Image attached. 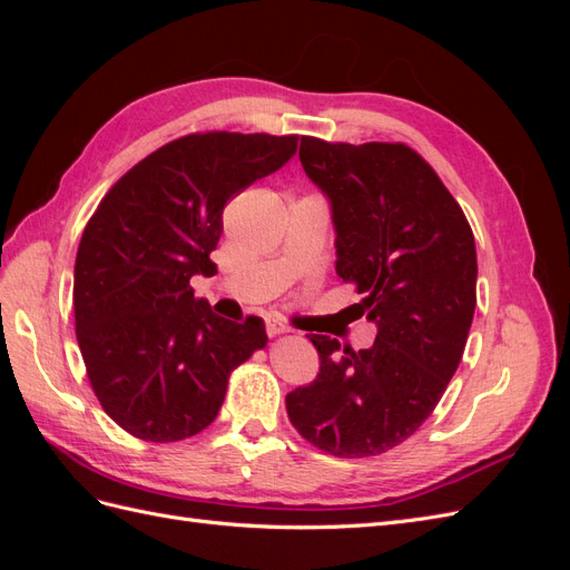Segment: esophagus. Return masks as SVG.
<instances>
[{
	"label": "esophagus",
	"mask_w": 570,
	"mask_h": 570,
	"mask_svg": "<svg viewBox=\"0 0 570 570\" xmlns=\"http://www.w3.org/2000/svg\"><path fill=\"white\" fill-rule=\"evenodd\" d=\"M287 331H289V325H285V323L278 321V318H268V321H266V333H268L271 337L283 335V333H287Z\"/></svg>",
	"instance_id": "1"
}]
</instances>
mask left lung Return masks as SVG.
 <instances>
[{
    "label": "left lung",
    "instance_id": "8db88e82",
    "mask_svg": "<svg viewBox=\"0 0 570 570\" xmlns=\"http://www.w3.org/2000/svg\"><path fill=\"white\" fill-rule=\"evenodd\" d=\"M299 161L331 202L335 271L364 295L377 335L358 352L308 335L321 368L285 396L287 416L327 454L375 456L416 433L459 368L475 312L473 230L406 145L302 137Z\"/></svg>",
    "mask_w": 570,
    "mask_h": 570
}]
</instances>
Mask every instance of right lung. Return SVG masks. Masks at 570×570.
Instances as JSON below:
<instances>
[{"instance_id": "1", "label": "right lung", "mask_w": 570, "mask_h": 570, "mask_svg": "<svg viewBox=\"0 0 570 570\" xmlns=\"http://www.w3.org/2000/svg\"><path fill=\"white\" fill-rule=\"evenodd\" d=\"M297 135L195 132L120 178L82 230L73 273L78 347L97 400L147 442L193 438L218 416L230 373L266 347L264 321L220 318L189 287L214 275L223 209L297 151Z\"/></svg>"}]
</instances>
